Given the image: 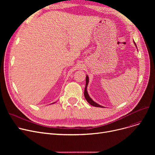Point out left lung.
I'll return each instance as SVG.
<instances>
[{
	"label": "left lung",
	"mask_w": 155,
	"mask_h": 155,
	"mask_svg": "<svg viewBox=\"0 0 155 155\" xmlns=\"http://www.w3.org/2000/svg\"><path fill=\"white\" fill-rule=\"evenodd\" d=\"M134 41V40H133ZM134 43L135 45V46H136V45L135 43V42L134 41ZM137 48V46H136ZM88 75H86V84H85V91H84V96H85V98L86 99V101L90 104L91 105H92V106H94V107H104L103 106H102V105L98 104L97 103H96L95 102H94L91 97L90 96H89L88 94V92H87V86H88V82H89V80H88Z\"/></svg>",
	"instance_id": "8db88e82"
}]
</instances>
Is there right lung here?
I'll use <instances>...</instances> for the list:
<instances>
[{
    "instance_id": "obj_1",
    "label": "right lung",
    "mask_w": 155,
    "mask_h": 155,
    "mask_svg": "<svg viewBox=\"0 0 155 155\" xmlns=\"http://www.w3.org/2000/svg\"><path fill=\"white\" fill-rule=\"evenodd\" d=\"M54 103H55V102H54ZM54 103H52V104H54Z\"/></svg>"
}]
</instances>
